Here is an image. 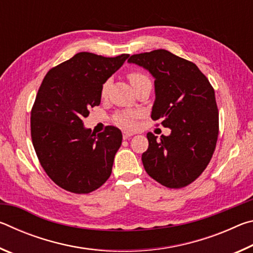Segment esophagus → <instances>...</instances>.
Wrapping results in <instances>:
<instances>
[{
	"instance_id": "obj_1",
	"label": "esophagus",
	"mask_w": 253,
	"mask_h": 253,
	"mask_svg": "<svg viewBox=\"0 0 253 253\" xmlns=\"http://www.w3.org/2000/svg\"><path fill=\"white\" fill-rule=\"evenodd\" d=\"M132 135H134V132H131V131H128V130H124V131H123V137H124V139L129 138V137H131Z\"/></svg>"
}]
</instances>
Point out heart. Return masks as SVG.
<instances>
[{
  "mask_svg": "<svg viewBox=\"0 0 253 253\" xmlns=\"http://www.w3.org/2000/svg\"><path fill=\"white\" fill-rule=\"evenodd\" d=\"M128 79H129L130 84L134 88L137 87V85L144 84V83H151V80H149L148 77L145 74H143V72H139V71L130 72V74L128 75ZM107 87H108V83H105L104 85H102V89H101L102 95H105L106 93ZM116 123L118 124V125H121L123 127L130 128L135 125L134 114H129V113L118 114L116 116Z\"/></svg>",
  "mask_w": 253,
  "mask_h": 253,
  "instance_id": "heart-1",
  "label": "heart"
}]
</instances>
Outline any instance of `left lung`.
<instances>
[{
	"label": "left lung",
	"mask_w": 253,
	"mask_h": 253,
	"mask_svg": "<svg viewBox=\"0 0 253 253\" xmlns=\"http://www.w3.org/2000/svg\"><path fill=\"white\" fill-rule=\"evenodd\" d=\"M128 62L155 79L151 116L170 129L160 139L148 132L144 169L166 187L186 186L202 174L215 149L219 113L212 85L193 62L164 49L134 54Z\"/></svg>",
	"instance_id": "obj_1"
}]
</instances>
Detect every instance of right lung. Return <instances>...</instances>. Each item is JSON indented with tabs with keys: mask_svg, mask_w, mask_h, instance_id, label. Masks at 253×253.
I'll use <instances>...</instances> for the list:
<instances>
[{
	"mask_svg": "<svg viewBox=\"0 0 253 253\" xmlns=\"http://www.w3.org/2000/svg\"><path fill=\"white\" fill-rule=\"evenodd\" d=\"M128 57L79 52L42 81L31 111L32 143L45 173L66 191L90 193L110 176L122 131L108 126L95 134L83 119L99 106L102 84Z\"/></svg>",
	"mask_w": 253,
	"mask_h": 253,
	"instance_id": "1",
	"label": "right lung"
}]
</instances>
